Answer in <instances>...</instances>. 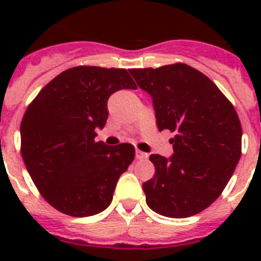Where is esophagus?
I'll use <instances>...</instances> for the list:
<instances>
[{
	"label": "esophagus",
	"instance_id": "esophagus-1",
	"mask_svg": "<svg viewBox=\"0 0 261 261\" xmlns=\"http://www.w3.org/2000/svg\"><path fill=\"white\" fill-rule=\"evenodd\" d=\"M136 158L145 159V158H147V154L144 153V151H141V150H138V149H136Z\"/></svg>",
	"mask_w": 261,
	"mask_h": 261
}]
</instances>
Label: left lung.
<instances>
[{"label": "left lung", "instance_id": "1", "mask_svg": "<svg viewBox=\"0 0 261 261\" xmlns=\"http://www.w3.org/2000/svg\"><path fill=\"white\" fill-rule=\"evenodd\" d=\"M129 73L153 99L159 130L176 133L170 158L150 155L155 174L142 184L146 204L165 217L195 216L216 201L238 165V114L214 82L186 64Z\"/></svg>", "mask_w": 261, "mask_h": 261}]
</instances>
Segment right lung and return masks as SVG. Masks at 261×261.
Listing matches in <instances>:
<instances>
[{
  "label": "right lung",
  "mask_w": 261,
  "mask_h": 261,
  "mask_svg": "<svg viewBox=\"0 0 261 261\" xmlns=\"http://www.w3.org/2000/svg\"><path fill=\"white\" fill-rule=\"evenodd\" d=\"M137 89L125 69L75 66L41 89L20 123V153L32 181L61 213L89 217L112 201L135 146L95 142L106 125L108 98Z\"/></svg>",
  "instance_id": "right-lung-1"
}]
</instances>
